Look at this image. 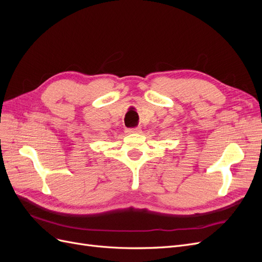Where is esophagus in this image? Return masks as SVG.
Listing matches in <instances>:
<instances>
[{
  "label": "esophagus",
  "instance_id": "1",
  "mask_svg": "<svg viewBox=\"0 0 262 262\" xmlns=\"http://www.w3.org/2000/svg\"><path fill=\"white\" fill-rule=\"evenodd\" d=\"M140 131H141L140 126H134V128H129L128 130H126V132L128 133H139Z\"/></svg>",
  "mask_w": 262,
  "mask_h": 262
}]
</instances>
